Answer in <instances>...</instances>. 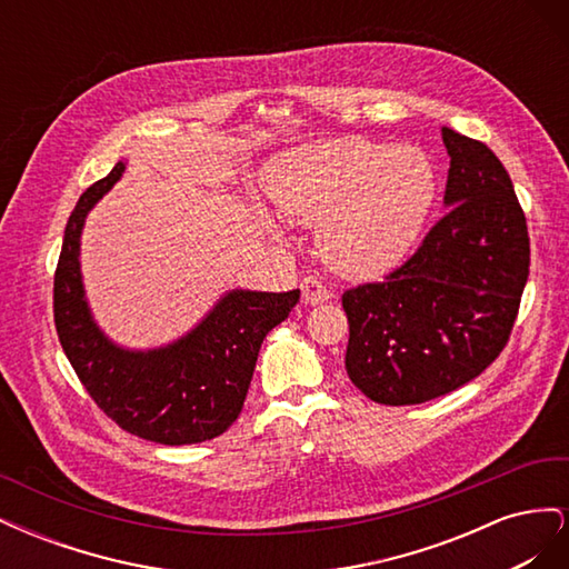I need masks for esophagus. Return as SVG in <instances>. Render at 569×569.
Segmentation results:
<instances>
[{
    "instance_id": "34e87169",
    "label": "esophagus",
    "mask_w": 569,
    "mask_h": 569,
    "mask_svg": "<svg viewBox=\"0 0 569 569\" xmlns=\"http://www.w3.org/2000/svg\"><path fill=\"white\" fill-rule=\"evenodd\" d=\"M301 297L306 303L316 306V303H322L330 299L332 291L327 289V284L320 278H316V274H308V278L301 280Z\"/></svg>"
}]
</instances>
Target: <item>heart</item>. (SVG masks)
<instances>
[{"label": "heart", "mask_w": 569, "mask_h": 569, "mask_svg": "<svg viewBox=\"0 0 569 569\" xmlns=\"http://www.w3.org/2000/svg\"><path fill=\"white\" fill-rule=\"evenodd\" d=\"M278 209L318 226L327 263L377 278L406 261L435 203V168L416 147L347 140L303 147L268 170Z\"/></svg>", "instance_id": "1"}]
</instances>
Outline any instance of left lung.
<instances>
[{
  "label": "left lung",
  "mask_w": 569,
  "mask_h": 569,
  "mask_svg": "<svg viewBox=\"0 0 569 569\" xmlns=\"http://www.w3.org/2000/svg\"><path fill=\"white\" fill-rule=\"evenodd\" d=\"M441 140L449 211L382 282L341 295L347 372L375 403H425L485 372L506 349L529 278L527 218L508 170L485 142L451 128Z\"/></svg>",
  "instance_id": "obj_1"
}]
</instances>
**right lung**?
<instances>
[{"label": "right lung", "instance_id": "1", "mask_svg": "<svg viewBox=\"0 0 569 569\" xmlns=\"http://www.w3.org/2000/svg\"><path fill=\"white\" fill-rule=\"evenodd\" d=\"M116 163L78 199L54 272V325L66 358L92 401L126 432L166 446L220 437L242 412L266 335L301 291H230L197 330L159 351L113 347L92 322L80 282V230L88 211L123 176Z\"/></svg>", "mask_w": 569, "mask_h": 569}]
</instances>
